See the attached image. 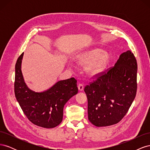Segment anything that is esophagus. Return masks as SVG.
Returning <instances> with one entry per match:
<instances>
[{
  "mask_svg": "<svg viewBox=\"0 0 150 150\" xmlns=\"http://www.w3.org/2000/svg\"><path fill=\"white\" fill-rule=\"evenodd\" d=\"M78 87L80 91H83L84 89V85L83 84H79Z\"/></svg>",
  "mask_w": 150,
  "mask_h": 150,
  "instance_id": "obj_1",
  "label": "esophagus"
}]
</instances>
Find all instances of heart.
I'll use <instances>...</instances> for the list:
<instances>
[{"label": "heart", "mask_w": 150, "mask_h": 150, "mask_svg": "<svg viewBox=\"0 0 150 150\" xmlns=\"http://www.w3.org/2000/svg\"><path fill=\"white\" fill-rule=\"evenodd\" d=\"M109 61L108 54L101 49H93L86 52L79 57L81 64H88L86 72L90 76L97 74L101 72Z\"/></svg>", "instance_id": "obj_1"}]
</instances>
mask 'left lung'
Masks as SVG:
<instances>
[{
    "instance_id": "left-lung-1",
    "label": "left lung",
    "mask_w": 150,
    "mask_h": 150,
    "mask_svg": "<svg viewBox=\"0 0 150 150\" xmlns=\"http://www.w3.org/2000/svg\"><path fill=\"white\" fill-rule=\"evenodd\" d=\"M137 62L130 51L122 53L115 66L86 85L88 120L98 127L119 122L128 111L137 90Z\"/></svg>"
}]
</instances>
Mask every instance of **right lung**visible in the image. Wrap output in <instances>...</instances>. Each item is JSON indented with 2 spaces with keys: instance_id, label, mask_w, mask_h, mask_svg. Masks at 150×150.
Wrapping results in <instances>:
<instances>
[{
  "instance_id": "add662e5",
  "label": "right lung",
  "mask_w": 150,
  "mask_h": 150,
  "mask_svg": "<svg viewBox=\"0 0 150 150\" xmlns=\"http://www.w3.org/2000/svg\"><path fill=\"white\" fill-rule=\"evenodd\" d=\"M24 52L16 64L14 92L17 101L28 120L35 125L52 128L62 121L63 109L69 99L78 92L74 78L58 81L41 93L30 90L24 82L21 71Z\"/></svg>"
}]
</instances>
